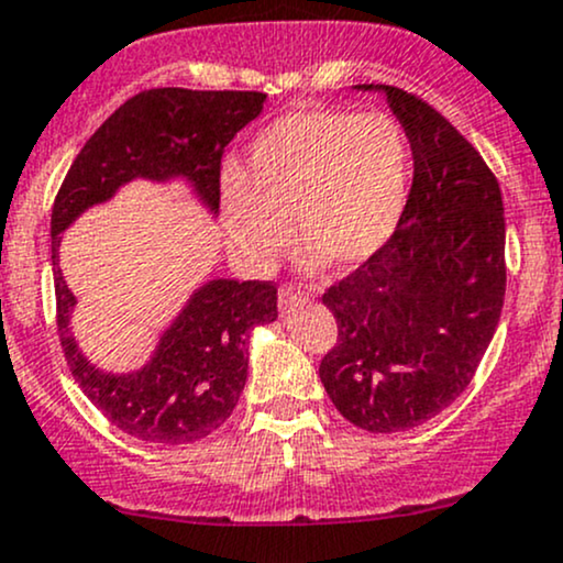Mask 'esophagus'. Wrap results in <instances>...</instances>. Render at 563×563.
<instances>
[{
  "instance_id": "esophagus-1",
  "label": "esophagus",
  "mask_w": 563,
  "mask_h": 563,
  "mask_svg": "<svg viewBox=\"0 0 563 563\" xmlns=\"http://www.w3.org/2000/svg\"><path fill=\"white\" fill-rule=\"evenodd\" d=\"M308 300V292H302V289L295 287V284H284L279 289V308L287 311L289 306H295V302H306Z\"/></svg>"
}]
</instances>
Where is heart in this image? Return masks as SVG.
I'll return each mask as SVG.
<instances>
[{"label":"heart","instance_id":"obj_1","mask_svg":"<svg viewBox=\"0 0 563 563\" xmlns=\"http://www.w3.org/2000/svg\"><path fill=\"white\" fill-rule=\"evenodd\" d=\"M247 173H220L236 257L263 271L300 236L340 268L377 255L399 225L412 180V145L399 119L343 109L292 111L250 145Z\"/></svg>","mask_w":563,"mask_h":563}]
</instances>
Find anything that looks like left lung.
I'll use <instances>...</instances> for the list:
<instances>
[{
	"label": "left lung",
	"mask_w": 563,
	"mask_h": 563,
	"mask_svg": "<svg viewBox=\"0 0 563 563\" xmlns=\"http://www.w3.org/2000/svg\"><path fill=\"white\" fill-rule=\"evenodd\" d=\"M383 90L412 145L415 178L385 247L321 302L338 343L319 377L338 412L369 433L435 418L468 388L505 298V214L495 173L418 95Z\"/></svg>",
	"instance_id": "1"
}]
</instances>
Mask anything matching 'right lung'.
Masks as SVG:
<instances>
[{
	"label": "right lung",
	"instance_id": "right-lung-1",
	"mask_svg": "<svg viewBox=\"0 0 563 563\" xmlns=\"http://www.w3.org/2000/svg\"><path fill=\"white\" fill-rule=\"evenodd\" d=\"M265 92L154 87L92 132L53 205V271L58 338L74 380L119 431L154 444H191L231 418L247 383V340L276 319L274 282L212 279L194 292L162 334L151 362L132 375L100 372L68 330L74 295L58 268L60 233L119 186L145 178H186L218 212L225 145L263 111Z\"/></svg>",
	"mask_w": 563,
	"mask_h": 563
}]
</instances>
